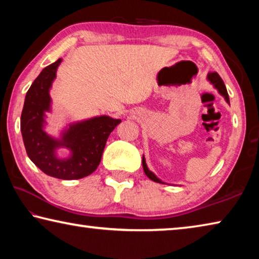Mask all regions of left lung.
<instances>
[{
  "instance_id": "left-lung-1",
  "label": "left lung",
  "mask_w": 259,
  "mask_h": 259,
  "mask_svg": "<svg viewBox=\"0 0 259 259\" xmlns=\"http://www.w3.org/2000/svg\"><path fill=\"white\" fill-rule=\"evenodd\" d=\"M208 80L210 81V83H212L213 87L216 88V89L218 90V93L221 94L223 97L225 98V100L227 103L230 104V98H229V94H227V90H226V87L224 84V82H223V80L221 78V76L218 75V74L216 72H212V73H209L208 76H207ZM143 169L144 171H145V175L146 176L151 179V181L155 182V183H160V184H164L163 182L161 181V179L157 178L154 174H153L150 169L147 168L146 165V161H145V157H144L143 155Z\"/></svg>"
}]
</instances>
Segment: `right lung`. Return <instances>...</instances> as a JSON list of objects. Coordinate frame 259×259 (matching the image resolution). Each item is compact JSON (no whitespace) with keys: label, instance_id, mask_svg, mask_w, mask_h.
Masks as SVG:
<instances>
[{"label":"right lung","instance_id":"1","mask_svg":"<svg viewBox=\"0 0 259 259\" xmlns=\"http://www.w3.org/2000/svg\"><path fill=\"white\" fill-rule=\"evenodd\" d=\"M59 58L40 73L27 91L20 117V130L27 155L48 176L59 179H80L93 174L102 160L108 136L121 120L107 115L96 116L69 124L60 138H52L43 128L46 112H50L49 95L56 78ZM68 148L71 155L60 159L55 151Z\"/></svg>","mask_w":259,"mask_h":259}]
</instances>
